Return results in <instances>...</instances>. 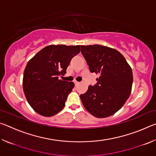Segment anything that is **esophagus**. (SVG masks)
<instances>
[{
    "mask_svg": "<svg viewBox=\"0 0 156 156\" xmlns=\"http://www.w3.org/2000/svg\"><path fill=\"white\" fill-rule=\"evenodd\" d=\"M79 82H77V81H74V84H75V86H77V85H78L79 84Z\"/></svg>",
    "mask_w": 156,
    "mask_h": 156,
    "instance_id": "34e87169",
    "label": "esophagus"
}]
</instances>
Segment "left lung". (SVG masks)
Masks as SVG:
<instances>
[{
    "instance_id": "1",
    "label": "left lung",
    "mask_w": 156,
    "mask_h": 156,
    "mask_svg": "<svg viewBox=\"0 0 156 156\" xmlns=\"http://www.w3.org/2000/svg\"><path fill=\"white\" fill-rule=\"evenodd\" d=\"M81 53L97 83L80 95L84 107L97 118H106L122 108L131 94L133 73L120 53L106 46L82 45Z\"/></svg>"
}]
</instances>
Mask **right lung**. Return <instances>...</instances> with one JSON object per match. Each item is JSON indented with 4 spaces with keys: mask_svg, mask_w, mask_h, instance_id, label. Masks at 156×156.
Masks as SVG:
<instances>
[{
    "mask_svg": "<svg viewBox=\"0 0 156 156\" xmlns=\"http://www.w3.org/2000/svg\"><path fill=\"white\" fill-rule=\"evenodd\" d=\"M80 51V45L64 44L45 47L28 62L23 74V91L29 104L43 116H52L65 107L73 82L59 80L64 76L72 58Z\"/></svg>",
    "mask_w": 156,
    "mask_h": 156,
    "instance_id": "1",
    "label": "right lung"
}]
</instances>
